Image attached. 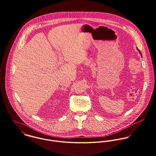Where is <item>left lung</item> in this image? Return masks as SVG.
Masks as SVG:
<instances>
[{
    "instance_id": "8db88e82",
    "label": "left lung",
    "mask_w": 156,
    "mask_h": 156,
    "mask_svg": "<svg viewBox=\"0 0 156 156\" xmlns=\"http://www.w3.org/2000/svg\"><path fill=\"white\" fill-rule=\"evenodd\" d=\"M137 49H138V48H137ZM138 51H139V53H140V55H141V56H142V54H141V51H140V50H138Z\"/></svg>"
}]
</instances>
